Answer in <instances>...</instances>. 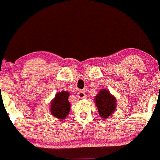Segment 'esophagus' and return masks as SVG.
<instances>
[{
    "label": "esophagus",
    "instance_id": "1",
    "mask_svg": "<svg viewBox=\"0 0 160 160\" xmlns=\"http://www.w3.org/2000/svg\"><path fill=\"white\" fill-rule=\"evenodd\" d=\"M77 96H78V98H85V92L82 91V90H80V91H78V93H77Z\"/></svg>",
    "mask_w": 160,
    "mask_h": 160
}]
</instances>
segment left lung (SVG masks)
Returning <instances> with one entry per match:
<instances>
[{
  "label": "left lung",
  "instance_id": "8db88e82",
  "mask_svg": "<svg viewBox=\"0 0 160 160\" xmlns=\"http://www.w3.org/2000/svg\"><path fill=\"white\" fill-rule=\"evenodd\" d=\"M94 100L98 108V114L105 119L108 118L116 110V98L108 90L105 88L100 90L96 96H95Z\"/></svg>",
  "mask_w": 160,
  "mask_h": 160
}]
</instances>
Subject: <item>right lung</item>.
<instances>
[{"mask_svg":"<svg viewBox=\"0 0 160 160\" xmlns=\"http://www.w3.org/2000/svg\"><path fill=\"white\" fill-rule=\"evenodd\" d=\"M69 92H58L51 101L50 111L52 115L58 119H65L70 112L71 104L68 101Z\"/></svg>","mask_w":160,"mask_h":160,"instance_id":"right-lung-1","label":"right lung"}]
</instances>
